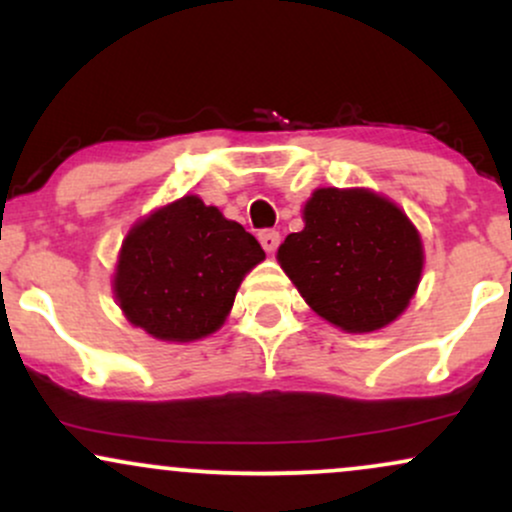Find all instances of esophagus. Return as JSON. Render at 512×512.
<instances>
[{"instance_id":"1","label":"esophagus","mask_w":512,"mask_h":512,"mask_svg":"<svg viewBox=\"0 0 512 512\" xmlns=\"http://www.w3.org/2000/svg\"><path fill=\"white\" fill-rule=\"evenodd\" d=\"M279 240H281L279 231H274V228H264V231H260V243L267 252H274L279 248Z\"/></svg>"}]
</instances>
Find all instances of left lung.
Returning a JSON list of instances; mask_svg holds the SVG:
<instances>
[{
  "mask_svg": "<svg viewBox=\"0 0 512 512\" xmlns=\"http://www.w3.org/2000/svg\"><path fill=\"white\" fill-rule=\"evenodd\" d=\"M305 228L279 248V262L317 315L346 332H373L407 308L424 250L416 228L368 190H315Z\"/></svg>",
  "mask_w": 512,
  "mask_h": 512,
  "instance_id": "left-lung-1",
  "label": "left lung"
}]
</instances>
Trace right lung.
I'll return each mask as SVG.
<instances>
[{
	"mask_svg": "<svg viewBox=\"0 0 512 512\" xmlns=\"http://www.w3.org/2000/svg\"><path fill=\"white\" fill-rule=\"evenodd\" d=\"M264 250L236 221L190 195L139 221L122 243L115 296L132 325L163 342L216 332Z\"/></svg>",
	"mask_w": 512,
	"mask_h": 512,
	"instance_id": "1",
	"label": "right lung"
}]
</instances>
